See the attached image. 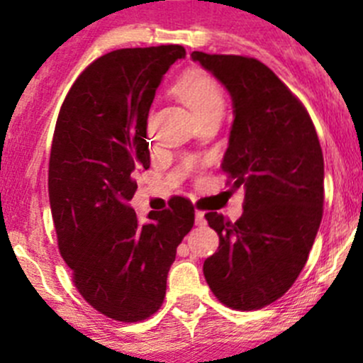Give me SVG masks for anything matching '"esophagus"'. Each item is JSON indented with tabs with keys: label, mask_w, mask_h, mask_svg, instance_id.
<instances>
[{
	"label": "esophagus",
	"mask_w": 363,
	"mask_h": 363,
	"mask_svg": "<svg viewBox=\"0 0 363 363\" xmlns=\"http://www.w3.org/2000/svg\"><path fill=\"white\" fill-rule=\"evenodd\" d=\"M195 221H196V225H203V223H205V212L195 211Z\"/></svg>",
	"instance_id": "1"
}]
</instances>
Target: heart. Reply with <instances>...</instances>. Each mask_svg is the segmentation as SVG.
I'll use <instances>...</instances> for the list:
<instances>
[{
  "label": "heart",
  "mask_w": 363,
  "mask_h": 363,
  "mask_svg": "<svg viewBox=\"0 0 363 363\" xmlns=\"http://www.w3.org/2000/svg\"><path fill=\"white\" fill-rule=\"evenodd\" d=\"M174 93L191 108L196 119H202L216 111H223L225 107V96L219 84L200 69L186 72L175 82Z\"/></svg>",
  "instance_id": "1"
}]
</instances>
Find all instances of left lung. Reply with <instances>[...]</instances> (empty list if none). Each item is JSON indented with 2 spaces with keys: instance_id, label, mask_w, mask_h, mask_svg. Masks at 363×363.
<instances>
[{
  "instance_id": "8db88e82",
  "label": "left lung",
  "mask_w": 363,
  "mask_h": 363,
  "mask_svg": "<svg viewBox=\"0 0 363 363\" xmlns=\"http://www.w3.org/2000/svg\"><path fill=\"white\" fill-rule=\"evenodd\" d=\"M228 89L233 124L221 168L244 188L235 223L207 212L219 247L203 276L219 302L255 311L276 302L307 262L323 216V152L306 107L255 57L191 54Z\"/></svg>"
}]
</instances>
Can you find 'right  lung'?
<instances>
[{
	"label": "right lung",
	"instance_id": "right-lung-1",
	"mask_svg": "<svg viewBox=\"0 0 363 363\" xmlns=\"http://www.w3.org/2000/svg\"><path fill=\"white\" fill-rule=\"evenodd\" d=\"M184 47L119 49L80 73L57 116L49 200L57 246L89 306L123 323L147 320L163 303L175 252L195 223L174 196L142 225L128 205L147 170V116L161 79Z\"/></svg>",
	"mask_w": 363,
	"mask_h": 363
}]
</instances>
